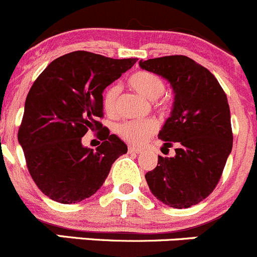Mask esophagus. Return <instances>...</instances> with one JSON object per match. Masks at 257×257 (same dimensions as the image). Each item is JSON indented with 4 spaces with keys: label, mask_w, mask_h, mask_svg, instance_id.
I'll list each match as a JSON object with an SVG mask.
<instances>
[{
    "label": "esophagus",
    "mask_w": 257,
    "mask_h": 257,
    "mask_svg": "<svg viewBox=\"0 0 257 257\" xmlns=\"http://www.w3.org/2000/svg\"><path fill=\"white\" fill-rule=\"evenodd\" d=\"M128 152L140 154V152H142V149H140V147H135V146H128Z\"/></svg>",
    "instance_id": "esophagus-1"
}]
</instances>
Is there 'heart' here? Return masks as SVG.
I'll use <instances>...</instances> for the list:
<instances>
[{"mask_svg":"<svg viewBox=\"0 0 257 257\" xmlns=\"http://www.w3.org/2000/svg\"><path fill=\"white\" fill-rule=\"evenodd\" d=\"M128 86L134 91L149 101H156L165 92V82L156 73L149 71H137L128 77ZM120 88L118 86L112 85L106 88L102 95V107L106 113L113 115L116 110V101H117ZM157 130L156 121L147 118L141 121H125L118 123L116 132L122 137L125 141L134 145H140L146 141L151 135Z\"/></svg>","mask_w":257,"mask_h":257,"instance_id":"b5f03b06","label":"heart"}]
</instances>
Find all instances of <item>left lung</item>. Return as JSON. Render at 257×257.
<instances>
[{
	"label": "left lung",
	"instance_id": "left-lung-1",
	"mask_svg": "<svg viewBox=\"0 0 257 257\" xmlns=\"http://www.w3.org/2000/svg\"><path fill=\"white\" fill-rule=\"evenodd\" d=\"M174 92L171 115L159 139L175 145V156H159L157 166L145 175L150 191L174 209H186L206 199L216 187L232 150L230 107L216 77L186 56L140 61Z\"/></svg>",
	"mask_w": 257,
	"mask_h": 257
}]
</instances>
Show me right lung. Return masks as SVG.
<instances>
[{"mask_svg": "<svg viewBox=\"0 0 257 257\" xmlns=\"http://www.w3.org/2000/svg\"><path fill=\"white\" fill-rule=\"evenodd\" d=\"M137 58L105 57L75 51L56 58L30 90L19 130L27 169L46 196L76 204L103 185L113 162L127 146L97 121L102 93ZM101 128L95 150L82 145L88 129Z\"/></svg>", "mask_w": 257, "mask_h": 257, "instance_id": "1", "label": "right lung"}]
</instances>
